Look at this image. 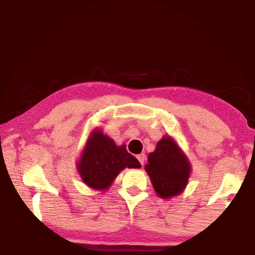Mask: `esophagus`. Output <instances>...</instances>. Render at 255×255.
I'll return each instance as SVG.
<instances>
[{"instance_id": "1", "label": "esophagus", "mask_w": 255, "mask_h": 255, "mask_svg": "<svg viewBox=\"0 0 255 255\" xmlns=\"http://www.w3.org/2000/svg\"><path fill=\"white\" fill-rule=\"evenodd\" d=\"M137 159L138 161H139V163L141 164V165H144L145 164V161H146V156H145V154L144 153H141V154H139V155H137Z\"/></svg>"}]
</instances>
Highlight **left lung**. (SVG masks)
<instances>
[{
  "label": "left lung",
  "mask_w": 255,
  "mask_h": 255,
  "mask_svg": "<svg viewBox=\"0 0 255 255\" xmlns=\"http://www.w3.org/2000/svg\"><path fill=\"white\" fill-rule=\"evenodd\" d=\"M145 170L157 195L167 199L178 196L188 183L191 165L173 138L164 136L148 155Z\"/></svg>",
  "instance_id": "1"
}]
</instances>
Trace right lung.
Instances as JSON below:
<instances>
[{
  "mask_svg": "<svg viewBox=\"0 0 255 255\" xmlns=\"http://www.w3.org/2000/svg\"><path fill=\"white\" fill-rule=\"evenodd\" d=\"M126 167L138 169L140 163L127 152L126 146L116 145L101 129H94L77 162V171L83 182L94 190L105 191Z\"/></svg>",
  "mask_w": 255,
  "mask_h": 255,
  "instance_id": "right-lung-1",
  "label": "right lung"
}]
</instances>
